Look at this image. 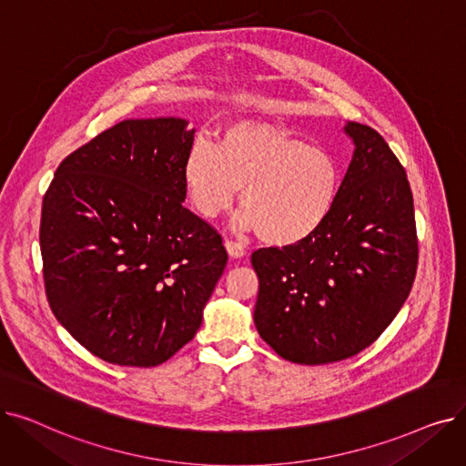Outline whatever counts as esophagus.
Instances as JSON below:
<instances>
[{"label":"esophagus","instance_id":"34e87169","mask_svg":"<svg viewBox=\"0 0 466 466\" xmlns=\"http://www.w3.org/2000/svg\"><path fill=\"white\" fill-rule=\"evenodd\" d=\"M225 248H227V251H228V255H230L232 258H239V257L246 255V248H243L241 243H238V241L225 239Z\"/></svg>","mask_w":466,"mask_h":466}]
</instances>
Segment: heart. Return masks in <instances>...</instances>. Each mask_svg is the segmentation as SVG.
<instances>
[{"mask_svg": "<svg viewBox=\"0 0 466 466\" xmlns=\"http://www.w3.org/2000/svg\"><path fill=\"white\" fill-rule=\"evenodd\" d=\"M183 187L204 218L225 213L238 190L246 208L236 227L270 246H297L319 230L341 192V167L325 147L272 125L234 122L217 143H196L183 164Z\"/></svg>", "mask_w": 466, "mask_h": 466, "instance_id": "obj_1", "label": "heart"}]
</instances>
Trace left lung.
I'll use <instances>...</instances> for the list:
<instances>
[{
	"mask_svg": "<svg viewBox=\"0 0 466 466\" xmlns=\"http://www.w3.org/2000/svg\"><path fill=\"white\" fill-rule=\"evenodd\" d=\"M355 151L327 223L306 241L251 255L258 276L255 325L299 364L350 359L395 319L418 270L406 171L370 127L348 122Z\"/></svg>",
	"mask_w": 466,
	"mask_h": 466,
	"instance_id": "left-lung-1",
	"label": "left lung"
}]
</instances>
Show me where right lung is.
I'll return each instance as SVG.
<instances>
[{"instance_id":"add662e5","label":"right lung","mask_w":466,"mask_h":466,"mask_svg":"<svg viewBox=\"0 0 466 466\" xmlns=\"http://www.w3.org/2000/svg\"><path fill=\"white\" fill-rule=\"evenodd\" d=\"M130 118L79 147L45 192L39 246L48 306L92 355L149 369L202 325L228 260L223 238L183 206L194 130Z\"/></svg>"}]
</instances>
